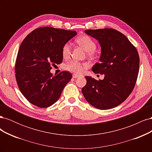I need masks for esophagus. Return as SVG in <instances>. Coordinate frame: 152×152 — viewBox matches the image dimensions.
<instances>
[{
  "label": "esophagus",
  "mask_w": 152,
  "mask_h": 152,
  "mask_svg": "<svg viewBox=\"0 0 152 152\" xmlns=\"http://www.w3.org/2000/svg\"><path fill=\"white\" fill-rule=\"evenodd\" d=\"M72 77H73V78H77V77H79V75H77V74H75V73H74V74H73Z\"/></svg>",
  "instance_id": "esophagus-1"
}]
</instances>
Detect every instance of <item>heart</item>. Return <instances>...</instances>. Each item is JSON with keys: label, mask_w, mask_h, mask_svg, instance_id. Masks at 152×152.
<instances>
[{"label": "heart", "mask_w": 152, "mask_h": 152, "mask_svg": "<svg viewBox=\"0 0 152 152\" xmlns=\"http://www.w3.org/2000/svg\"><path fill=\"white\" fill-rule=\"evenodd\" d=\"M76 42L83 48L89 56H93L95 54V49L97 45L95 41L89 35H82L78 37ZM72 50V45L70 42H66L62 47V56L64 58H68L70 56ZM88 67V64L86 63H81L76 60H71L65 65V69L67 71L75 73H81L84 68Z\"/></svg>", "instance_id": "obj_1"}]
</instances>
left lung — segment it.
Masks as SVG:
<instances>
[{"instance_id":"obj_1","label":"left lung","mask_w":152,"mask_h":152,"mask_svg":"<svg viewBox=\"0 0 152 152\" xmlns=\"http://www.w3.org/2000/svg\"><path fill=\"white\" fill-rule=\"evenodd\" d=\"M85 32L101 45L99 62L92 70L104 74V77L97 80L85 77L87 83L82 93L87 102L96 108H114L128 98L135 86L140 67L138 53L126 37L116 30H87Z\"/></svg>"}]
</instances>
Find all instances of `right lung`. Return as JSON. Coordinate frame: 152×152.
Wrapping results in <instances>:
<instances>
[{
    "mask_svg": "<svg viewBox=\"0 0 152 152\" xmlns=\"http://www.w3.org/2000/svg\"><path fill=\"white\" fill-rule=\"evenodd\" d=\"M77 35L75 31L40 27L23 40L16 59L15 77L20 91L28 102L39 108L56 102L72 79L70 72L56 75L51 66L62 63V47Z\"/></svg>",
    "mask_w": 152,
    "mask_h": 152,
    "instance_id": "add662e5",
    "label": "right lung"
}]
</instances>
